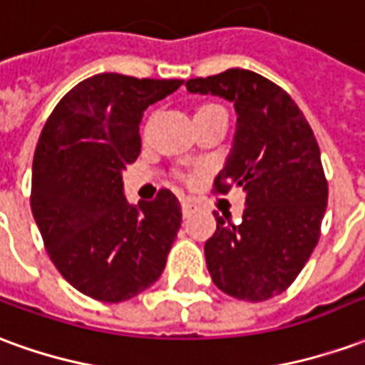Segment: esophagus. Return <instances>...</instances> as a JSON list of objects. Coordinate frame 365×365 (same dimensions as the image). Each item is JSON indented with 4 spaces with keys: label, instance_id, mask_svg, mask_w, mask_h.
I'll return each mask as SVG.
<instances>
[{
    "label": "esophagus",
    "instance_id": "obj_1",
    "mask_svg": "<svg viewBox=\"0 0 365 365\" xmlns=\"http://www.w3.org/2000/svg\"><path fill=\"white\" fill-rule=\"evenodd\" d=\"M193 209H195V205L191 203L190 199H182V213H183V217H190V215L193 213Z\"/></svg>",
    "mask_w": 365,
    "mask_h": 365
}]
</instances>
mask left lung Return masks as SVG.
<instances>
[{
	"instance_id": "8db88e82",
	"label": "left lung",
	"mask_w": 365,
	"mask_h": 365,
	"mask_svg": "<svg viewBox=\"0 0 365 365\" xmlns=\"http://www.w3.org/2000/svg\"><path fill=\"white\" fill-rule=\"evenodd\" d=\"M235 105L237 130L215 190L246 193L242 222L215 215L207 269L230 297L266 301L295 282L321 237L329 185L313 130L295 101L264 76L230 68L185 83Z\"/></svg>"
}]
</instances>
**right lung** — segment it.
<instances>
[{
	"label": "right lung",
	"mask_w": 365,
	"mask_h": 365,
	"mask_svg": "<svg viewBox=\"0 0 365 365\" xmlns=\"http://www.w3.org/2000/svg\"><path fill=\"white\" fill-rule=\"evenodd\" d=\"M182 83L91 76L60 99L41 133L31 211L56 269L88 297L127 301L164 272L182 225L180 201L162 190L154 201L130 205L123 170L140 154L148 105Z\"/></svg>",
	"instance_id": "obj_1"
}]
</instances>
